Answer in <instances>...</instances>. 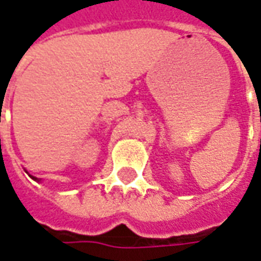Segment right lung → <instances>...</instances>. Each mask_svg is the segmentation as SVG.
Returning a JSON list of instances; mask_svg holds the SVG:
<instances>
[{"label":"right lung","instance_id":"add662e5","mask_svg":"<svg viewBox=\"0 0 261 261\" xmlns=\"http://www.w3.org/2000/svg\"><path fill=\"white\" fill-rule=\"evenodd\" d=\"M31 177H32V179H33V180H37V179H36V177H35V176H31ZM37 181H39V180H37Z\"/></svg>","mask_w":261,"mask_h":261}]
</instances>
